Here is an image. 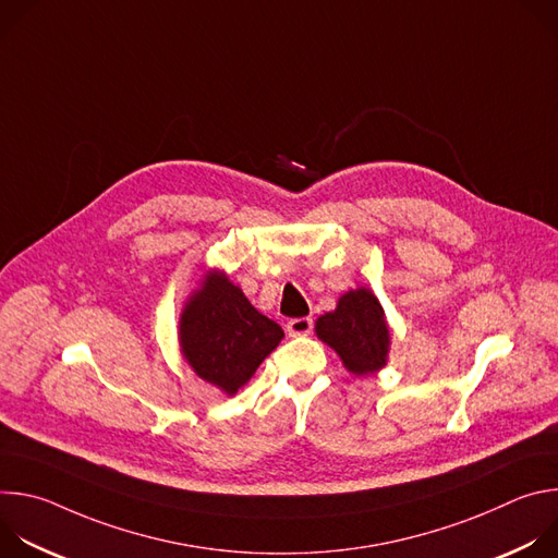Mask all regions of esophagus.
<instances>
[{"mask_svg":"<svg viewBox=\"0 0 558 558\" xmlns=\"http://www.w3.org/2000/svg\"><path fill=\"white\" fill-rule=\"evenodd\" d=\"M313 329V320L311 317H293V320L287 323V333L289 336H308Z\"/></svg>","mask_w":558,"mask_h":558,"instance_id":"34e87169","label":"esophagus"}]
</instances>
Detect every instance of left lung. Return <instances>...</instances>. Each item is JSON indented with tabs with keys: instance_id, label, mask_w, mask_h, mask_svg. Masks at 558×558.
<instances>
[{
	"instance_id": "left-lung-1",
	"label": "left lung",
	"mask_w": 558,
	"mask_h": 558,
	"mask_svg": "<svg viewBox=\"0 0 558 558\" xmlns=\"http://www.w3.org/2000/svg\"><path fill=\"white\" fill-rule=\"evenodd\" d=\"M315 336L340 355L355 377L375 375L388 362L390 327L384 306L368 287L342 293L336 308L315 320Z\"/></svg>"
}]
</instances>
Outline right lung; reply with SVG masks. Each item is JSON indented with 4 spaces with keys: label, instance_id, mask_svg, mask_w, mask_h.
Wrapping results in <instances>:
<instances>
[{
    "label": "right lung",
    "instance_id": "obj_1",
    "mask_svg": "<svg viewBox=\"0 0 558 558\" xmlns=\"http://www.w3.org/2000/svg\"><path fill=\"white\" fill-rule=\"evenodd\" d=\"M284 331L263 315L222 269H207L179 317L183 360L225 395L243 388Z\"/></svg>",
    "mask_w": 558,
    "mask_h": 558
}]
</instances>
